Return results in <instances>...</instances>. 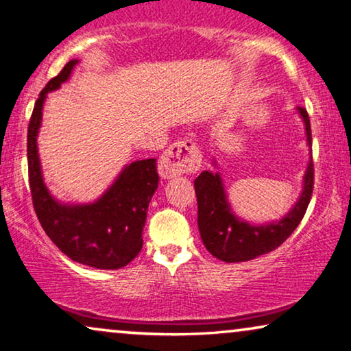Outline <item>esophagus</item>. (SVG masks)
<instances>
[{
	"mask_svg": "<svg viewBox=\"0 0 351 351\" xmlns=\"http://www.w3.org/2000/svg\"><path fill=\"white\" fill-rule=\"evenodd\" d=\"M200 162L202 154L195 143H192L191 140H182L171 145L162 154L159 160V173L165 180L194 173L200 169Z\"/></svg>",
	"mask_w": 351,
	"mask_h": 351,
	"instance_id": "1",
	"label": "esophagus"
}]
</instances>
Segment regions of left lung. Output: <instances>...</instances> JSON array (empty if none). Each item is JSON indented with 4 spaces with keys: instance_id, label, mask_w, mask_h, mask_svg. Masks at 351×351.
Instances as JSON below:
<instances>
[{
    "instance_id": "1",
    "label": "left lung",
    "mask_w": 351,
    "mask_h": 351,
    "mask_svg": "<svg viewBox=\"0 0 351 351\" xmlns=\"http://www.w3.org/2000/svg\"><path fill=\"white\" fill-rule=\"evenodd\" d=\"M304 122L310 160L302 180V192L288 213L281 219L264 224H253L241 219L232 211L227 200L223 178L216 171H202L195 178L197 224L205 248L215 258L224 263H245L258 256L267 254L283 243L302 221L313 192V162H312V130L310 119L304 108H298ZM216 165V162H213Z\"/></svg>"
}]
</instances>
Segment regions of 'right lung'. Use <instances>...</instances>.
<instances>
[{
	"label": "right lung",
	"instance_id": "add662e5",
	"mask_svg": "<svg viewBox=\"0 0 351 351\" xmlns=\"http://www.w3.org/2000/svg\"><path fill=\"white\" fill-rule=\"evenodd\" d=\"M79 60L65 68L39 93L28 125L27 156L33 206L49 239L68 258L101 270H117L136 258L149 202L159 184L156 159L125 165L114 182L92 204H63L44 184L38 133L47 93L60 88Z\"/></svg>",
	"mask_w": 351,
	"mask_h": 351
}]
</instances>
